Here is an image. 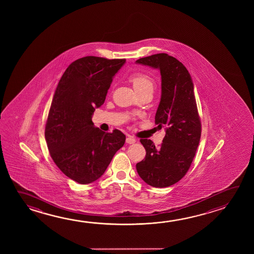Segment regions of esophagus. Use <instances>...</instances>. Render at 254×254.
Returning a JSON list of instances; mask_svg holds the SVG:
<instances>
[{
    "instance_id": "34e87169",
    "label": "esophagus",
    "mask_w": 254,
    "mask_h": 254,
    "mask_svg": "<svg viewBox=\"0 0 254 254\" xmlns=\"http://www.w3.org/2000/svg\"><path fill=\"white\" fill-rule=\"evenodd\" d=\"M126 141H127V143H128V144H133V143H134V142L136 141V140H135V138L129 135V136H127V139H126Z\"/></svg>"
}]
</instances>
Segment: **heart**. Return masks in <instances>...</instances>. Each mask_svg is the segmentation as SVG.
Returning <instances> with one entry per match:
<instances>
[{
	"instance_id": "obj_1",
	"label": "heart",
	"mask_w": 254,
	"mask_h": 254,
	"mask_svg": "<svg viewBox=\"0 0 254 254\" xmlns=\"http://www.w3.org/2000/svg\"><path fill=\"white\" fill-rule=\"evenodd\" d=\"M130 81L133 84L134 90L139 92L150 91L153 93L156 87V82L150 76L145 73L137 72L130 76Z\"/></svg>"
}]
</instances>
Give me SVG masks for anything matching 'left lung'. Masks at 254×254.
<instances>
[{"label": "left lung", "instance_id": "left-lung-1", "mask_svg": "<svg viewBox=\"0 0 254 254\" xmlns=\"http://www.w3.org/2000/svg\"><path fill=\"white\" fill-rule=\"evenodd\" d=\"M135 63L160 71L161 98L155 123L158 128L166 130L159 147L148 139L140 140L146 156L136 164V170L150 186L169 187L186 175L199 144L201 122L194 84L186 67L166 53L142 58Z\"/></svg>", "mask_w": 254, "mask_h": 254}]
</instances>
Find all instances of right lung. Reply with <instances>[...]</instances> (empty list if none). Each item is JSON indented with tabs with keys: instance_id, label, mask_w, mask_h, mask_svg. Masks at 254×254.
<instances>
[{
	"instance_id": "1",
	"label": "right lung",
	"mask_w": 254,
	"mask_h": 254,
	"mask_svg": "<svg viewBox=\"0 0 254 254\" xmlns=\"http://www.w3.org/2000/svg\"><path fill=\"white\" fill-rule=\"evenodd\" d=\"M125 62L93 56L77 59L56 88L45 127L47 145L59 169L79 184L99 179L125 143L120 130L105 133L92 122Z\"/></svg>"
}]
</instances>
